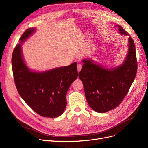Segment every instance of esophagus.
<instances>
[{
  "mask_svg": "<svg viewBox=\"0 0 148 148\" xmlns=\"http://www.w3.org/2000/svg\"><path fill=\"white\" fill-rule=\"evenodd\" d=\"M82 68V65L81 64H78V65H77V70H78V72L80 71V70H81Z\"/></svg>",
  "mask_w": 148,
  "mask_h": 148,
  "instance_id": "esophagus-1",
  "label": "esophagus"
}]
</instances>
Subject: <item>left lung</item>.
I'll return each mask as SVG.
<instances>
[{
  "label": "left lung",
  "instance_id": "left-lung-1",
  "mask_svg": "<svg viewBox=\"0 0 148 148\" xmlns=\"http://www.w3.org/2000/svg\"><path fill=\"white\" fill-rule=\"evenodd\" d=\"M114 27L120 35H128L121 26ZM128 42L127 56L119 66L109 69L91 58L82 60L83 65L78 77L83 83L89 106L97 113H106L117 107L135 78L138 68L135 45L130 37Z\"/></svg>",
  "mask_w": 148,
  "mask_h": 148
}]
</instances>
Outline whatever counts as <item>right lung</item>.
<instances>
[{
  "instance_id": "1",
  "label": "right lung",
  "mask_w": 148,
  "mask_h": 148,
  "mask_svg": "<svg viewBox=\"0 0 148 148\" xmlns=\"http://www.w3.org/2000/svg\"><path fill=\"white\" fill-rule=\"evenodd\" d=\"M36 30L26 29L13 50V74L18 91L25 102L40 116L56 118L66 107L67 91L78 77L77 63L43 71L30 69L23 58L22 44Z\"/></svg>"
}]
</instances>
